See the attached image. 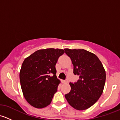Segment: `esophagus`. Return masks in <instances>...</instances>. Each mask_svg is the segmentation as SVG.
<instances>
[{"label":"esophagus","instance_id":"esophagus-1","mask_svg":"<svg viewBox=\"0 0 120 120\" xmlns=\"http://www.w3.org/2000/svg\"><path fill=\"white\" fill-rule=\"evenodd\" d=\"M62 82L63 83H67L68 82V80H67V79H66V80H63Z\"/></svg>","mask_w":120,"mask_h":120}]
</instances>
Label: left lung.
Returning a JSON list of instances; mask_svg holds the SVG:
<instances>
[{
    "label": "left lung",
    "mask_w": 120,
    "mask_h": 120,
    "mask_svg": "<svg viewBox=\"0 0 120 120\" xmlns=\"http://www.w3.org/2000/svg\"><path fill=\"white\" fill-rule=\"evenodd\" d=\"M74 66L73 73L79 75L75 82H70L71 90L65 95L68 103L76 110H84L94 105L103 93L106 72L94 53L84 49H65Z\"/></svg>",
    "instance_id": "8db88e82"
}]
</instances>
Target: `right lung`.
I'll list each match as a JSON object with an SVG mask.
<instances>
[{
  "instance_id": "obj_1",
  "label": "right lung",
  "mask_w": 120,
  "mask_h": 120,
  "mask_svg": "<svg viewBox=\"0 0 120 120\" xmlns=\"http://www.w3.org/2000/svg\"><path fill=\"white\" fill-rule=\"evenodd\" d=\"M64 53L53 48L38 50L23 61L20 84L24 98L33 107L43 108L51 103L60 83L55 66Z\"/></svg>"
}]
</instances>
